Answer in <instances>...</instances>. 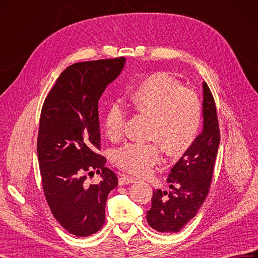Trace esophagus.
<instances>
[{
  "mask_svg": "<svg viewBox=\"0 0 258 258\" xmlns=\"http://www.w3.org/2000/svg\"><path fill=\"white\" fill-rule=\"evenodd\" d=\"M136 182V179L132 178V177L126 176V175H121L118 179V183L119 185H123V184H129V183H133Z\"/></svg>",
  "mask_w": 258,
  "mask_h": 258,
  "instance_id": "1",
  "label": "esophagus"
}]
</instances>
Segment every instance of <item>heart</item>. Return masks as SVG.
Masks as SVG:
<instances>
[{"mask_svg": "<svg viewBox=\"0 0 258 258\" xmlns=\"http://www.w3.org/2000/svg\"><path fill=\"white\" fill-rule=\"evenodd\" d=\"M127 100L133 109L150 118L148 139L153 143L127 144L117 150L115 162L133 175H145L161 159L182 156L197 140L203 119L199 96L164 73L148 75L129 88ZM127 112L113 102L104 117L105 135L112 141L125 135Z\"/></svg>", "mask_w": 258, "mask_h": 258, "instance_id": "b5f03b06", "label": "heart"}]
</instances>
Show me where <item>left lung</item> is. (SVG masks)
<instances>
[{"label": "left lung", "mask_w": 258, "mask_h": 258, "mask_svg": "<svg viewBox=\"0 0 258 258\" xmlns=\"http://www.w3.org/2000/svg\"><path fill=\"white\" fill-rule=\"evenodd\" d=\"M204 127L193 145L168 174L172 192L155 190L147 211L149 226L159 233H177L198 214L207 198L220 144V129L214 96L203 83Z\"/></svg>", "instance_id": "obj_1"}]
</instances>
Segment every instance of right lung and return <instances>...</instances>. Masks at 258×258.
I'll return each instance as SVG.
<instances>
[{
	"instance_id": "add662e5",
	"label": "right lung",
	"mask_w": 258,
	"mask_h": 258,
	"mask_svg": "<svg viewBox=\"0 0 258 258\" xmlns=\"http://www.w3.org/2000/svg\"><path fill=\"white\" fill-rule=\"evenodd\" d=\"M125 57L82 61L67 67L44 99L37 155L42 189L50 210L67 232L91 236L103 226L105 202L118 184L100 149L98 101L118 77ZM101 174L99 184L87 175Z\"/></svg>"
}]
</instances>
